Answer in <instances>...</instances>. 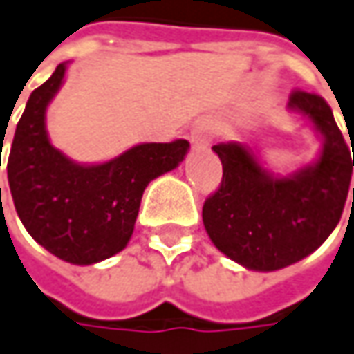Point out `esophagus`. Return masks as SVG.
Masks as SVG:
<instances>
[{
  "label": "esophagus",
  "instance_id": "34e87169",
  "mask_svg": "<svg viewBox=\"0 0 354 354\" xmlns=\"http://www.w3.org/2000/svg\"><path fill=\"white\" fill-rule=\"evenodd\" d=\"M215 137V127L209 122H199L192 129V143L196 147H207Z\"/></svg>",
  "mask_w": 354,
  "mask_h": 354
}]
</instances>
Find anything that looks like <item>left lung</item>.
Listing matches in <instances>:
<instances>
[{"label":"left lung","mask_w":354,"mask_h":354,"mask_svg":"<svg viewBox=\"0 0 354 354\" xmlns=\"http://www.w3.org/2000/svg\"><path fill=\"white\" fill-rule=\"evenodd\" d=\"M288 110L306 118L324 145L316 162L277 176L242 143L213 145L223 180L203 203V225L215 246L254 271H275L318 250L337 227L354 167L329 104L292 91ZM354 207V187H353Z\"/></svg>","instance_id":"left-lung-1"}]
</instances>
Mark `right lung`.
<instances>
[{
    "label": "right lung",
    "instance_id": "right-lung-1",
    "mask_svg": "<svg viewBox=\"0 0 354 354\" xmlns=\"http://www.w3.org/2000/svg\"><path fill=\"white\" fill-rule=\"evenodd\" d=\"M66 69L67 64H59L28 98L7 160V180L28 234L56 258L91 266L127 246L145 187L174 170L189 143H141L102 165L67 158L46 131V108Z\"/></svg>",
    "mask_w": 354,
    "mask_h": 354
}]
</instances>
